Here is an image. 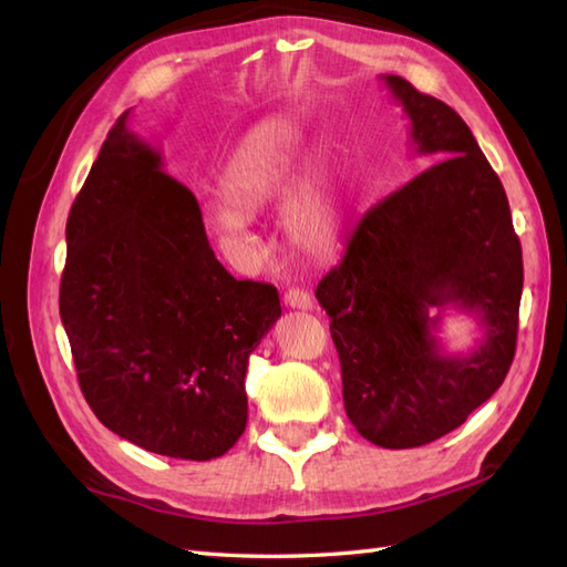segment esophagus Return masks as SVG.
Here are the masks:
<instances>
[{
  "label": "esophagus",
  "mask_w": 567,
  "mask_h": 567,
  "mask_svg": "<svg viewBox=\"0 0 567 567\" xmlns=\"http://www.w3.org/2000/svg\"><path fill=\"white\" fill-rule=\"evenodd\" d=\"M285 305L292 309H302V311H309L311 307H315V302H311V295L307 290H295V287L285 292Z\"/></svg>",
  "instance_id": "obj_1"
}]
</instances>
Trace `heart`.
<instances>
[{
    "mask_svg": "<svg viewBox=\"0 0 567 567\" xmlns=\"http://www.w3.org/2000/svg\"><path fill=\"white\" fill-rule=\"evenodd\" d=\"M224 204L214 214L219 234L240 236L250 212L290 195L285 228L305 252H327L343 234L339 185L317 161V146L292 118H265L240 138L221 177Z\"/></svg>",
    "mask_w": 567,
    "mask_h": 567,
    "instance_id": "b5f03b06",
    "label": "heart"
}]
</instances>
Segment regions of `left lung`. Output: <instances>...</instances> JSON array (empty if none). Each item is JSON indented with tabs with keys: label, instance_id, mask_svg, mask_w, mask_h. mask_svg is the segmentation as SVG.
I'll return each instance as SVG.
<instances>
[{
	"label": "left lung",
	"instance_id": "left-lung-1",
	"mask_svg": "<svg viewBox=\"0 0 567 567\" xmlns=\"http://www.w3.org/2000/svg\"><path fill=\"white\" fill-rule=\"evenodd\" d=\"M406 116V151L437 163L363 214L343 260L317 287L341 358L343 404L382 449L457 429L507 378L524 287L507 195L449 104L382 75ZM445 308L475 316L473 352L437 339Z\"/></svg>",
	"mask_w": 567,
	"mask_h": 567
}]
</instances>
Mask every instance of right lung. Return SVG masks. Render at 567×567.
I'll list each match as a JSON object with an SVG mask.
<instances>
[{
  "label": "right lung",
  "mask_w": 567,
  "mask_h": 567,
  "mask_svg": "<svg viewBox=\"0 0 567 567\" xmlns=\"http://www.w3.org/2000/svg\"><path fill=\"white\" fill-rule=\"evenodd\" d=\"M128 116L72 202L60 319L106 429L143 451L212 461L246 429L248 355L280 319V295L226 272L195 195Z\"/></svg>",
  "instance_id": "obj_1"
}]
</instances>
